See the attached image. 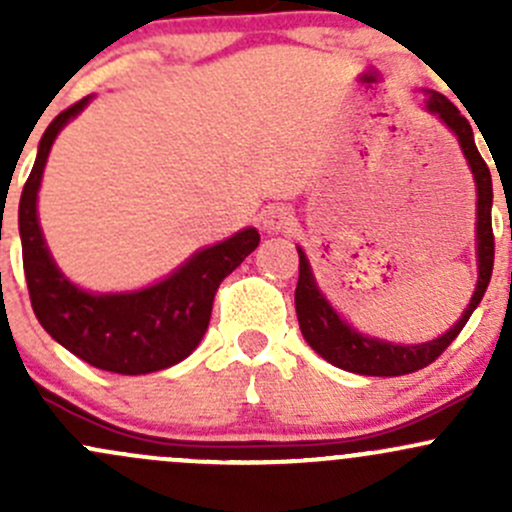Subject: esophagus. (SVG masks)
<instances>
[{
    "mask_svg": "<svg viewBox=\"0 0 512 512\" xmlns=\"http://www.w3.org/2000/svg\"><path fill=\"white\" fill-rule=\"evenodd\" d=\"M294 215L292 208L285 203H272L262 210V225H265L267 232H282L292 225Z\"/></svg>",
    "mask_w": 512,
    "mask_h": 512,
    "instance_id": "1",
    "label": "esophagus"
}]
</instances>
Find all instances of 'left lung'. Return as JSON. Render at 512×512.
<instances>
[{"instance_id":"8db88e82","label":"left lung","mask_w":512,"mask_h":512,"mask_svg":"<svg viewBox=\"0 0 512 512\" xmlns=\"http://www.w3.org/2000/svg\"><path fill=\"white\" fill-rule=\"evenodd\" d=\"M426 108L431 113H436L453 133H456L458 143H461V151L466 156L468 165L473 170V178H476L478 188V285L473 292L471 304L463 312V317L458 319V324L453 329H448L443 337L433 339V342L416 344H391L381 342V339L364 337V334L354 332L349 324H344L339 319V314L329 307V302L324 299V294L319 292L314 285L312 270H309V262L304 257L302 250L299 252V280H297V292H294V307H297V319L299 329H302L304 339H307L309 347L314 349L319 356L329 361V364L339 366L344 371H354V374L364 376H404L414 374V371L423 369L431 361H436L438 356L451 347L453 339L461 334V329L466 327V322L471 319L473 309L478 307L480 299H483L485 289H488L490 275H493V260H495V237H493V223H490V205H493V180H490V170L485 165V160L480 158L476 141H473V128L468 123V118L448 101L446 96L436 94V91H428Z\"/></svg>"}]
</instances>
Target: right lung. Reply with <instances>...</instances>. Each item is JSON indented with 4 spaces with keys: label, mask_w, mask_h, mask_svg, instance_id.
<instances>
[{
    "label": "right lung",
    "mask_w": 512,
    "mask_h": 512,
    "mask_svg": "<svg viewBox=\"0 0 512 512\" xmlns=\"http://www.w3.org/2000/svg\"><path fill=\"white\" fill-rule=\"evenodd\" d=\"M89 103V96L61 111L44 131L34 168L19 200L24 277L41 327L96 369L113 374H151L193 352L208 329L220 282L260 245L255 227L220 245L195 252L158 285L128 294H91L74 287L51 260L36 220V190L56 133Z\"/></svg>",
    "instance_id": "obj_1"
}]
</instances>
